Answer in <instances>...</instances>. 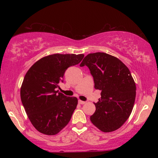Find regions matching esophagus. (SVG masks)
Listing matches in <instances>:
<instances>
[{
  "instance_id": "obj_1",
  "label": "esophagus",
  "mask_w": 158,
  "mask_h": 158,
  "mask_svg": "<svg viewBox=\"0 0 158 158\" xmlns=\"http://www.w3.org/2000/svg\"><path fill=\"white\" fill-rule=\"evenodd\" d=\"M86 102H85V101H81V100H79V103L80 104V105H84V104Z\"/></svg>"
}]
</instances>
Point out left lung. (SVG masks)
Wrapping results in <instances>:
<instances>
[{
	"label": "left lung",
	"mask_w": 158,
	"mask_h": 158,
	"mask_svg": "<svg viewBox=\"0 0 158 158\" xmlns=\"http://www.w3.org/2000/svg\"><path fill=\"white\" fill-rule=\"evenodd\" d=\"M84 65L90 69L95 89L101 90L90 121L104 132L118 129L130 116L135 101L136 85L129 69L118 58L103 52L88 54L80 64Z\"/></svg>",
	"instance_id": "1"
}]
</instances>
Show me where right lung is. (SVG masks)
Returning a JSON list of instances; mask_svg holds the SVG:
<instances>
[{
	"label": "right lung",
	"instance_id": "obj_1",
	"mask_svg": "<svg viewBox=\"0 0 158 158\" xmlns=\"http://www.w3.org/2000/svg\"><path fill=\"white\" fill-rule=\"evenodd\" d=\"M84 54L47 56L28 69L21 87V100L32 125L40 132L55 135L68 124L78 100L56 89L69 67L81 62Z\"/></svg>",
	"mask_w": 158,
	"mask_h": 158
}]
</instances>
